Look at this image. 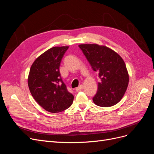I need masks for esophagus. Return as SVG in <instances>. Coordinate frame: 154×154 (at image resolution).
Returning <instances> with one entry per match:
<instances>
[{
  "label": "esophagus",
  "instance_id": "obj_1",
  "mask_svg": "<svg viewBox=\"0 0 154 154\" xmlns=\"http://www.w3.org/2000/svg\"><path fill=\"white\" fill-rule=\"evenodd\" d=\"M83 88H84V86L82 85H80L75 89V90H76V91H80L83 90Z\"/></svg>",
  "mask_w": 154,
  "mask_h": 154
}]
</instances>
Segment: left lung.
Returning a JSON list of instances; mask_svg holds the SVG:
<instances>
[{
    "instance_id": "8db88e82",
    "label": "left lung",
    "mask_w": 154,
    "mask_h": 154,
    "mask_svg": "<svg viewBox=\"0 0 154 154\" xmlns=\"http://www.w3.org/2000/svg\"><path fill=\"white\" fill-rule=\"evenodd\" d=\"M93 70L98 72L100 82L93 101L97 106L116 105L125 94L129 77L125 62L112 49L97 44L79 45Z\"/></svg>"
}]
</instances>
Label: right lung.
<instances>
[{"instance_id":"right-lung-1","label":"right lung","mask_w":154,"mask_h":154,"mask_svg":"<svg viewBox=\"0 0 154 154\" xmlns=\"http://www.w3.org/2000/svg\"><path fill=\"white\" fill-rule=\"evenodd\" d=\"M69 47H54L45 52L32 63L28 77L32 96L46 111L56 113L70 107L73 95L63 82L59 66Z\"/></svg>"}]
</instances>
